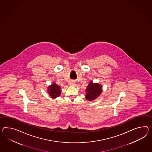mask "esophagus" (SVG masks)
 <instances>
[{
  "label": "esophagus",
  "mask_w": 152,
  "mask_h": 152,
  "mask_svg": "<svg viewBox=\"0 0 152 152\" xmlns=\"http://www.w3.org/2000/svg\"><path fill=\"white\" fill-rule=\"evenodd\" d=\"M69 85L70 86H75L76 84H75V83L74 82H70L69 83Z\"/></svg>",
  "instance_id": "esophagus-1"
}]
</instances>
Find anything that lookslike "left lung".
<instances>
[{"label":"left lung","instance_id":"obj_1","mask_svg":"<svg viewBox=\"0 0 152 152\" xmlns=\"http://www.w3.org/2000/svg\"><path fill=\"white\" fill-rule=\"evenodd\" d=\"M101 88L102 86L100 84L90 82L86 89V99L89 101H92L97 98L102 92Z\"/></svg>","mask_w":152,"mask_h":152}]
</instances>
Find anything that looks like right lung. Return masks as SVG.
Segmentation results:
<instances>
[{
    "label": "right lung",
    "mask_w": 152,
    "mask_h": 152,
    "mask_svg": "<svg viewBox=\"0 0 152 152\" xmlns=\"http://www.w3.org/2000/svg\"><path fill=\"white\" fill-rule=\"evenodd\" d=\"M60 86H57L55 83H53L51 86L48 87V91L49 92V94L52 98H56L58 97L61 93V91L60 89Z\"/></svg>",
    "instance_id": "1"
}]
</instances>
